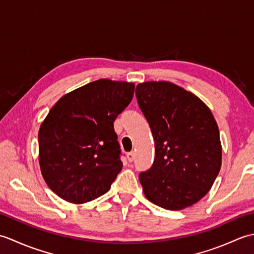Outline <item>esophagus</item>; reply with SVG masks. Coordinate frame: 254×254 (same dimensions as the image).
<instances>
[{
	"label": "esophagus",
	"instance_id": "34e87169",
	"mask_svg": "<svg viewBox=\"0 0 254 254\" xmlns=\"http://www.w3.org/2000/svg\"><path fill=\"white\" fill-rule=\"evenodd\" d=\"M127 160L130 161V163H132V161H133L134 159H135V153H134V152H130V153H127Z\"/></svg>",
	"mask_w": 254,
	"mask_h": 254
}]
</instances>
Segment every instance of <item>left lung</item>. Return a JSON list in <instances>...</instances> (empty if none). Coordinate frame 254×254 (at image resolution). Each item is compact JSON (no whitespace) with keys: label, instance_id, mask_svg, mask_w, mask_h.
<instances>
[{"label":"left lung","instance_id":"left-lung-1","mask_svg":"<svg viewBox=\"0 0 254 254\" xmlns=\"http://www.w3.org/2000/svg\"><path fill=\"white\" fill-rule=\"evenodd\" d=\"M135 95L155 141L154 163L138 176L145 196L170 210L191 206L222 166L217 123L198 97L172 83H141Z\"/></svg>","mask_w":254,"mask_h":254}]
</instances>
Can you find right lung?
I'll list each match as a JSON object with an SVG mask.
<instances>
[{"mask_svg": "<svg viewBox=\"0 0 254 254\" xmlns=\"http://www.w3.org/2000/svg\"><path fill=\"white\" fill-rule=\"evenodd\" d=\"M133 83L98 79L64 95L41 123L39 164L57 195L82 204L110 190L122 169L113 128L130 104Z\"/></svg>", "mask_w": 254, "mask_h": 254, "instance_id": "right-lung-1", "label": "right lung"}]
</instances>
